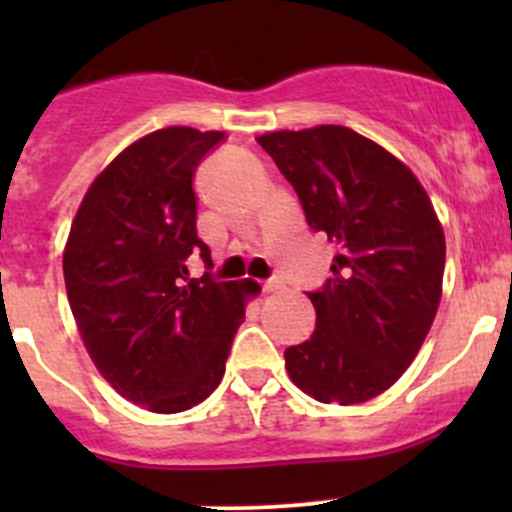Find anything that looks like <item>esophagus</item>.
Here are the masks:
<instances>
[{
  "label": "esophagus",
  "instance_id": "esophagus-1",
  "mask_svg": "<svg viewBox=\"0 0 512 512\" xmlns=\"http://www.w3.org/2000/svg\"><path fill=\"white\" fill-rule=\"evenodd\" d=\"M285 287L282 285L280 280H267V282H262V292L265 294H272V292H280V289Z\"/></svg>",
  "mask_w": 512,
  "mask_h": 512
}]
</instances>
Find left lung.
<instances>
[{
	"mask_svg": "<svg viewBox=\"0 0 512 512\" xmlns=\"http://www.w3.org/2000/svg\"><path fill=\"white\" fill-rule=\"evenodd\" d=\"M297 190L314 232L337 245L327 285L309 294L317 329L289 347L297 389L322 404H364L416 359L443 292L446 237L409 165L347 126L257 138Z\"/></svg>",
	"mask_w": 512,
	"mask_h": 512,
	"instance_id": "8db88e82",
	"label": "left lung"
}]
</instances>
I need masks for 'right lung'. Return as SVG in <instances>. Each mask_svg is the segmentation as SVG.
<instances>
[{
	"mask_svg": "<svg viewBox=\"0 0 512 512\" xmlns=\"http://www.w3.org/2000/svg\"><path fill=\"white\" fill-rule=\"evenodd\" d=\"M223 131L168 126L123 148L86 190L64 247L76 327L98 374L131 404L178 414L223 381L252 280H190L210 250L195 230L193 175Z\"/></svg>",
	"mask_w": 512,
	"mask_h": 512,
	"instance_id": "add662e5",
	"label": "right lung"
}]
</instances>
